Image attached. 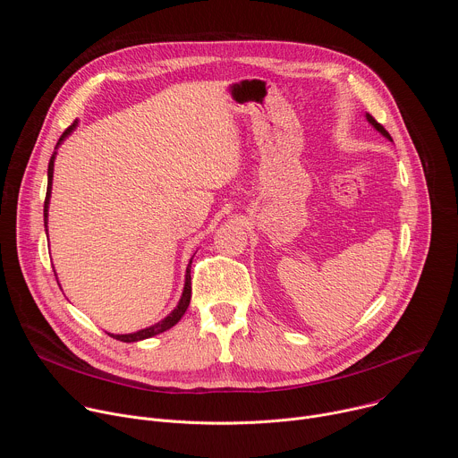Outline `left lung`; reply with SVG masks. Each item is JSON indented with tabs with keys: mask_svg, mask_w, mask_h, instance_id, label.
Wrapping results in <instances>:
<instances>
[{
	"mask_svg": "<svg viewBox=\"0 0 458 458\" xmlns=\"http://www.w3.org/2000/svg\"><path fill=\"white\" fill-rule=\"evenodd\" d=\"M366 119H368V123H369V124H371V126H373V128L377 130V132H378V134H382V136H384L386 140H389V141H394V140H391V136L387 134V130H386V128H384V126H382L380 123H377V121L373 119V115L366 114Z\"/></svg>",
	"mask_w": 458,
	"mask_h": 458,
	"instance_id": "obj_1",
	"label": "left lung"
}]
</instances>
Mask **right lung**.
Returning a JSON list of instances; mask_svg holds the SVG:
<instances>
[{"mask_svg":"<svg viewBox=\"0 0 458 458\" xmlns=\"http://www.w3.org/2000/svg\"><path fill=\"white\" fill-rule=\"evenodd\" d=\"M76 126H78V121H74L67 130H64L63 132V136L59 138V141H57V145H55V148H54V154H52V157H50V161H48V172H47V177H48V182H47V198H45V208H43V221H45V232H47V235H48V205H50V193H52V179H54V161H55V156H57V148H59V145L67 140L74 130H76ZM195 255V253H193ZM193 255L190 257V260H188V267H186V276H184V288H182V295H181V299H179V302H177V306L163 318V320H159V322H156V324H152V326H148V328H145V330H138V332H134V334H123V335H115V334H108L110 337H114V339H117V341H121V343H138V341H145V339H150V337H154V335H159V334H163V332H166V330H170L172 326H175L179 320H181V317L184 315V311H186V308H188V304H190V297H191V277H190V268H191V259H193ZM55 274V272H54ZM59 284V283H57Z\"/></svg>","mask_w":458,"mask_h":458,"instance_id":"right-lung-1","label":"right lung"}]
</instances>
